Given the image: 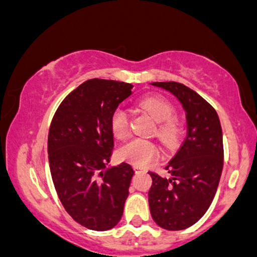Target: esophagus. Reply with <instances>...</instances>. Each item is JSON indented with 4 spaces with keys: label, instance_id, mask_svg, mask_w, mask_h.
Listing matches in <instances>:
<instances>
[{
    "label": "esophagus",
    "instance_id": "34e87169",
    "mask_svg": "<svg viewBox=\"0 0 257 257\" xmlns=\"http://www.w3.org/2000/svg\"><path fill=\"white\" fill-rule=\"evenodd\" d=\"M134 168V170H135V173H143V172H146L145 169H144L143 167H139V166H134L133 167Z\"/></svg>",
    "mask_w": 257,
    "mask_h": 257
}]
</instances>
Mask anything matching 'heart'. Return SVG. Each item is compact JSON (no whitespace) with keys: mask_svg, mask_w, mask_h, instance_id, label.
I'll list each match as a JSON object with an SVG mask.
<instances>
[{"mask_svg":"<svg viewBox=\"0 0 257 257\" xmlns=\"http://www.w3.org/2000/svg\"><path fill=\"white\" fill-rule=\"evenodd\" d=\"M138 106L158 123L156 133L163 143L170 145L178 140L181 133V123L174 117L175 108L169 100L161 95H147L139 100ZM110 128L112 134L118 139H124L128 135V116L122 107H117L112 112ZM158 146L153 141L141 138L132 139L119 149L120 158L139 167L149 166L158 157Z\"/></svg>","mask_w":257,"mask_h":257,"instance_id":"obj_1","label":"heart"}]
</instances>
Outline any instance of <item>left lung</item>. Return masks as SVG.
<instances>
[{"label": "left lung", "mask_w": 257, "mask_h": 257, "mask_svg": "<svg viewBox=\"0 0 257 257\" xmlns=\"http://www.w3.org/2000/svg\"><path fill=\"white\" fill-rule=\"evenodd\" d=\"M172 93L186 112L187 135L166 169L170 178L150 172L149 204L152 219L168 231L194 225L213 202L223 168L220 119L199 94L178 82H153Z\"/></svg>", "instance_id": "8db88e82"}]
</instances>
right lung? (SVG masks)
<instances>
[{"label": "right lung", "mask_w": 257, "mask_h": 257, "mask_svg": "<svg viewBox=\"0 0 257 257\" xmlns=\"http://www.w3.org/2000/svg\"><path fill=\"white\" fill-rule=\"evenodd\" d=\"M133 85L88 79L63 100L48 134L49 168L59 199L79 225L107 231L119 222L134 170L108 167L112 112L132 95Z\"/></svg>", "instance_id": "add662e5"}]
</instances>
